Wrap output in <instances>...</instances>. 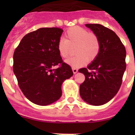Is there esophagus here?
Segmentation results:
<instances>
[{
    "label": "esophagus",
    "instance_id": "34e87169",
    "mask_svg": "<svg viewBox=\"0 0 135 135\" xmlns=\"http://www.w3.org/2000/svg\"><path fill=\"white\" fill-rule=\"evenodd\" d=\"M73 71L74 74H76V73H78V69H76V68H73Z\"/></svg>",
    "mask_w": 135,
    "mask_h": 135
}]
</instances>
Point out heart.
I'll return each mask as SVG.
<instances>
[{
	"instance_id": "heart-1",
	"label": "heart",
	"mask_w": 135,
	"mask_h": 135,
	"mask_svg": "<svg viewBox=\"0 0 135 135\" xmlns=\"http://www.w3.org/2000/svg\"><path fill=\"white\" fill-rule=\"evenodd\" d=\"M76 56L66 59L65 62L74 68L84 66L87 62H91L97 57L100 50L99 36L94 32L82 27L76 26L69 28L65 33V39H60L57 50L60 56L68 58L74 48Z\"/></svg>"
}]
</instances>
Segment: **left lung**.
Returning <instances> with one entry per match:
<instances>
[{
	"label": "left lung",
	"mask_w": 135,
	"mask_h": 135,
	"mask_svg": "<svg viewBox=\"0 0 135 135\" xmlns=\"http://www.w3.org/2000/svg\"><path fill=\"white\" fill-rule=\"evenodd\" d=\"M99 36L100 50L88 68L78 70L85 75L80 94L89 104L100 106L108 103L119 91L126 69V50L118 35L100 24H85Z\"/></svg>",
	"instance_id": "obj_1"
}]
</instances>
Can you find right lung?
Masks as SVG:
<instances>
[{
    "label": "right lung",
    "instance_id": "1",
    "mask_svg": "<svg viewBox=\"0 0 135 135\" xmlns=\"http://www.w3.org/2000/svg\"><path fill=\"white\" fill-rule=\"evenodd\" d=\"M62 32L58 27L38 28L27 34L13 53V70L19 87L30 101L38 105L57 100L63 81L73 75L57 50ZM57 65V69H52Z\"/></svg>",
    "mask_w": 135,
    "mask_h": 135
}]
</instances>
